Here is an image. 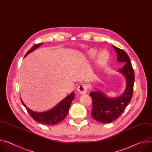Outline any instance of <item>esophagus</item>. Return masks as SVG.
<instances>
[{
    "mask_svg": "<svg viewBox=\"0 0 152 152\" xmlns=\"http://www.w3.org/2000/svg\"><path fill=\"white\" fill-rule=\"evenodd\" d=\"M88 90V86L85 84H81L77 88V91L78 92H80L81 94H85L87 92Z\"/></svg>",
    "mask_w": 152,
    "mask_h": 152,
    "instance_id": "1",
    "label": "esophagus"
}]
</instances>
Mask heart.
Returning a JSON list of instances; mask_svg holds the SVG:
<instances>
[{
  "mask_svg": "<svg viewBox=\"0 0 152 152\" xmlns=\"http://www.w3.org/2000/svg\"><path fill=\"white\" fill-rule=\"evenodd\" d=\"M97 55V50L94 49H91L88 52V56L91 59H94ZM109 59V57L106 52L102 51L99 53L98 56V62L100 65L105 64Z\"/></svg>",
  "mask_w": 152,
  "mask_h": 152,
  "instance_id": "b5f03b06",
  "label": "heart"
}]
</instances>
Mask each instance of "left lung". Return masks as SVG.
I'll list each match as a JSON object with an SVG mask.
<instances>
[{"instance_id":"left-lung-1","label":"left lung","mask_w":152,"mask_h":152,"mask_svg":"<svg viewBox=\"0 0 152 152\" xmlns=\"http://www.w3.org/2000/svg\"><path fill=\"white\" fill-rule=\"evenodd\" d=\"M117 54L118 62L125 64L118 71L126 78V87L123 94L118 97L111 98L101 91L90 93L92 99L93 118L103 123H109L117 119L124 112L131 101L134 81V74L130 58L123 49L113 46Z\"/></svg>"}]
</instances>
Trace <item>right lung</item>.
I'll list each match as a JSON object with an SVG mask.
<instances>
[{"instance_id":"add662e5","label":"right lung","mask_w":152,"mask_h":152,"mask_svg":"<svg viewBox=\"0 0 152 152\" xmlns=\"http://www.w3.org/2000/svg\"><path fill=\"white\" fill-rule=\"evenodd\" d=\"M43 43L33 46L27 52L25 57L31 52L34 51L35 49H37ZM74 97L75 93L72 92L70 95L65 97L53 109L42 112H37L32 110L25 105V104L23 102L22 98L20 99L23 105L26 108L29 114L36 121L44 125L53 126L58 124L65 118V117L69 112L71 104Z\"/></svg>"}]
</instances>
